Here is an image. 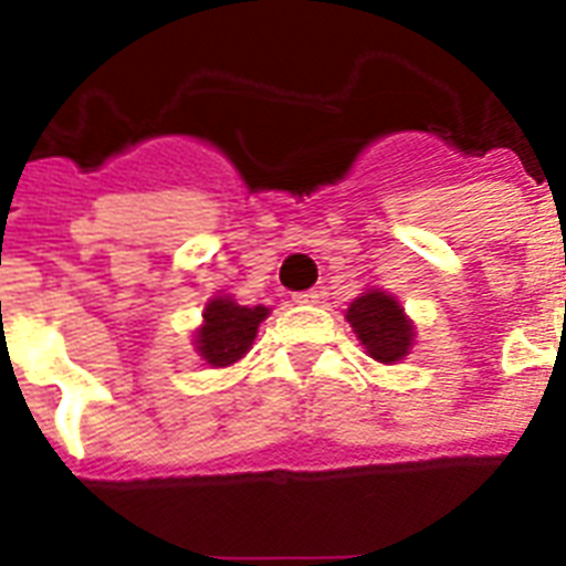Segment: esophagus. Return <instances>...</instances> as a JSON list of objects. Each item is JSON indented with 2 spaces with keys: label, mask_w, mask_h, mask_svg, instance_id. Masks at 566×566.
Here are the masks:
<instances>
[{
  "label": "esophagus",
  "mask_w": 566,
  "mask_h": 566,
  "mask_svg": "<svg viewBox=\"0 0 566 566\" xmlns=\"http://www.w3.org/2000/svg\"><path fill=\"white\" fill-rule=\"evenodd\" d=\"M293 302H296V305H317V302H319V293H317V291L293 293Z\"/></svg>",
  "instance_id": "34e87169"
}]
</instances>
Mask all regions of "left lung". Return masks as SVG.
<instances>
[{"label":"left lung","mask_w":566,"mask_h":566,"mask_svg":"<svg viewBox=\"0 0 566 566\" xmlns=\"http://www.w3.org/2000/svg\"><path fill=\"white\" fill-rule=\"evenodd\" d=\"M346 323L353 326L355 337L361 340L364 353L373 361L399 364L411 355L417 328L394 293L381 287H364V293L349 302Z\"/></svg>","instance_id":"1"}]
</instances>
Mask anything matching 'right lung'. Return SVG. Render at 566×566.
<instances>
[{
	"mask_svg": "<svg viewBox=\"0 0 566 566\" xmlns=\"http://www.w3.org/2000/svg\"><path fill=\"white\" fill-rule=\"evenodd\" d=\"M270 317L266 305H240L229 293H217L205 302L202 323L193 332V349L208 367L220 370L238 364L252 349L258 326Z\"/></svg>",
	"mask_w": 566,
	"mask_h": 566,
	"instance_id": "right-lung-1",
	"label": "right lung"
}]
</instances>
